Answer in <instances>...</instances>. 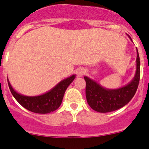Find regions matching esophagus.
Listing matches in <instances>:
<instances>
[{
    "label": "esophagus",
    "instance_id": "1",
    "mask_svg": "<svg viewBox=\"0 0 149 149\" xmlns=\"http://www.w3.org/2000/svg\"><path fill=\"white\" fill-rule=\"evenodd\" d=\"M76 74H77L78 77H81V76H84V73H86V70L85 69L83 68H79L76 70Z\"/></svg>",
    "mask_w": 149,
    "mask_h": 149
}]
</instances>
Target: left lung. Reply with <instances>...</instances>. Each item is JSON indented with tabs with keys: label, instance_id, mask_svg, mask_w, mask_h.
<instances>
[{
	"label": "left lung",
	"instance_id": "1",
	"mask_svg": "<svg viewBox=\"0 0 149 149\" xmlns=\"http://www.w3.org/2000/svg\"><path fill=\"white\" fill-rule=\"evenodd\" d=\"M127 35L132 41L131 37ZM136 51V70L134 77L124 86L118 88H105L88 76H84L86 83L87 102L94 110L102 113L112 112L124 107L131 100L136 94L140 80V58L137 48Z\"/></svg>",
	"mask_w": 149,
	"mask_h": 149
}]
</instances>
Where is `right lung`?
Instances as JSON below:
<instances>
[{
  "label": "right lung",
  "mask_w": 149,
  "mask_h": 149,
  "mask_svg": "<svg viewBox=\"0 0 149 149\" xmlns=\"http://www.w3.org/2000/svg\"><path fill=\"white\" fill-rule=\"evenodd\" d=\"M76 76L72 75L66 78L50 90L37 96H26L19 94L10 85L8 79V84L12 95L25 109L35 113L47 114L56 110L61 106L65 90L73 82Z\"/></svg>",
  "instance_id": "obj_1"
}]
</instances>
